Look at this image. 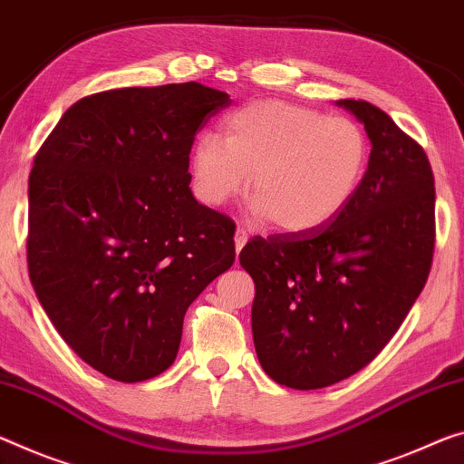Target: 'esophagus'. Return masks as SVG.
Returning a JSON list of instances; mask_svg holds the SVG:
<instances>
[{"label": "esophagus", "mask_w": 464, "mask_h": 464, "mask_svg": "<svg viewBox=\"0 0 464 464\" xmlns=\"http://www.w3.org/2000/svg\"><path fill=\"white\" fill-rule=\"evenodd\" d=\"M247 244V231L244 227H237V231H235V252H241V247Z\"/></svg>", "instance_id": "obj_1"}]
</instances>
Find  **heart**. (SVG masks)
I'll return each mask as SVG.
<instances>
[{"label": "heart", "mask_w": 464, "mask_h": 464, "mask_svg": "<svg viewBox=\"0 0 464 464\" xmlns=\"http://www.w3.org/2000/svg\"><path fill=\"white\" fill-rule=\"evenodd\" d=\"M370 163L357 121L289 101H256L223 123V138L202 134L189 171L198 200L223 206L246 186L256 218L281 233H310L355 198Z\"/></svg>", "instance_id": "b5f03b06"}]
</instances>
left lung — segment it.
<instances>
[{"label":"left lung","instance_id":"left-lung-1","mask_svg":"<svg viewBox=\"0 0 464 464\" xmlns=\"http://www.w3.org/2000/svg\"><path fill=\"white\" fill-rule=\"evenodd\" d=\"M336 105L372 142L355 198L320 229L254 237L239 254L256 285L262 370L295 391L336 384L386 347L428 281L436 244L428 154L372 102Z\"/></svg>","mask_w":464,"mask_h":464}]
</instances>
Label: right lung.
Masks as SVG:
<instances>
[{
  "instance_id": "1",
  "label": "right lung",
  "mask_w": 464,
  "mask_h": 464,
  "mask_svg": "<svg viewBox=\"0 0 464 464\" xmlns=\"http://www.w3.org/2000/svg\"><path fill=\"white\" fill-rule=\"evenodd\" d=\"M227 92L198 82L80 99L28 178V275L70 349L117 382L163 373L183 315L235 262V225L196 202L189 150Z\"/></svg>"
}]
</instances>
